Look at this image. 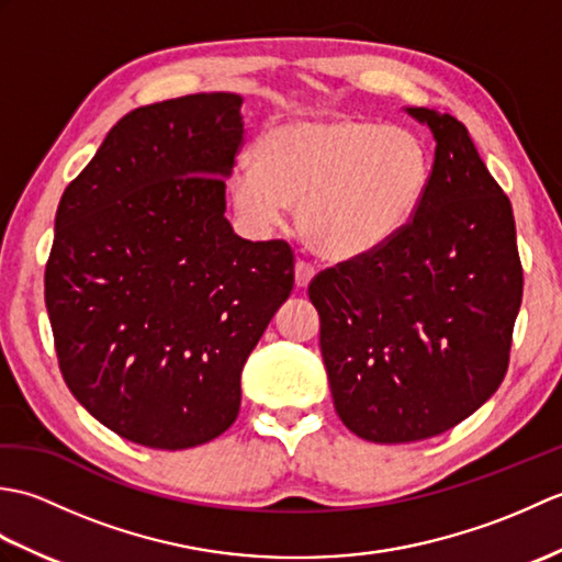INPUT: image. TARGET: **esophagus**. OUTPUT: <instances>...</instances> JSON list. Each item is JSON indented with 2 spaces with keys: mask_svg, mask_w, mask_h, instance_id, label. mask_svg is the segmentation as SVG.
<instances>
[{
  "mask_svg": "<svg viewBox=\"0 0 562 562\" xmlns=\"http://www.w3.org/2000/svg\"><path fill=\"white\" fill-rule=\"evenodd\" d=\"M314 274H316V270L308 266V262H304V260H300L294 266V282H296V288L300 290H304V288H308V282L314 280Z\"/></svg>",
  "mask_w": 562,
  "mask_h": 562,
  "instance_id": "34e87169",
  "label": "esophagus"
}]
</instances>
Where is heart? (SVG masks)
<instances>
[{"mask_svg": "<svg viewBox=\"0 0 562 562\" xmlns=\"http://www.w3.org/2000/svg\"><path fill=\"white\" fill-rule=\"evenodd\" d=\"M432 154L408 127L360 117L292 121L266 130L254 161L229 178L236 212L274 229L296 210L306 246L326 260H360L398 238L420 212Z\"/></svg>", "mask_w": 562, "mask_h": 562, "instance_id": "obj_1", "label": "heart"}]
</instances>
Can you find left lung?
<instances>
[{
    "mask_svg": "<svg viewBox=\"0 0 562 562\" xmlns=\"http://www.w3.org/2000/svg\"><path fill=\"white\" fill-rule=\"evenodd\" d=\"M435 137L429 193L379 254L308 284L345 427L376 445L447 432L503 384L521 306L509 198L449 113L405 109Z\"/></svg>",
    "mask_w": 562,
    "mask_h": 562,
    "instance_id": "left-lung-1",
    "label": "left lung"
}]
</instances>
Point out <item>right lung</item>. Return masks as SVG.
<instances>
[{
  "instance_id": "add662e5",
  "label": "right lung",
  "mask_w": 562,
  "mask_h": 562,
  "mask_svg": "<svg viewBox=\"0 0 562 562\" xmlns=\"http://www.w3.org/2000/svg\"><path fill=\"white\" fill-rule=\"evenodd\" d=\"M241 103L212 91L130 111L55 214L45 306L59 369L142 447L190 449L232 427L248 355L292 292V248L246 241L224 217Z\"/></svg>"
}]
</instances>
